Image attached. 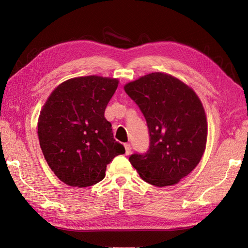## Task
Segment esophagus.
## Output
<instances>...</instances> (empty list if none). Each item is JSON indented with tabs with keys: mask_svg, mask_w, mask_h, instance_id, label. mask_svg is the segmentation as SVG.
Instances as JSON below:
<instances>
[{
	"mask_svg": "<svg viewBox=\"0 0 248 248\" xmlns=\"http://www.w3.org/2000/svg\"><path fill=\"white\" fill-rule=\"evenodd\" d=\"M124 148H125V154L126 155H130L131 151H132V147L130 143H124Z\"/></svg>",
	"mask_w": 248,
	"mask_h": 248,
	"instance_id": "obj_1",
	"label": "esophagus"
}]
</instances>
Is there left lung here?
I'll list each match as a JSON object with an SVG mask.
<instances>
[{"label":"left lung","instance_id":"left-lung-1","mask_svg":"<svg viewBox=\"0 0 248 248\" xmlns=\"http://www.w3.org/2000/svg\"><path fill=\"white\" fill-rule=\"evenodd\" d=\"M124 91L145 117L150 147L129 161L141 179L174 185L200 163L207 143V117L199 96L176 78L152 73L125 84Z\"/></svg>","mask_w":248,"mask_h":248}]
</instances>
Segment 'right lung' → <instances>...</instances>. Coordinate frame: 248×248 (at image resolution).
<instances>
[{"mask_svg":"<svg viewBox=\"0 0 248 248\" xmlns=\"http://www.w3.org/2000/svg\"><path fill=\"white\" fill-rule=\"evenodd\" d=\"M117 86V79L74 78L55 88L40 111L37 133L42 154L66 185H94L105 178L114 157L125 153L104 115Z\"/></svg>","mask_w":248,"mask_h":248,"instance_id":"add662e5","label":"right lung"}]
</instances>
